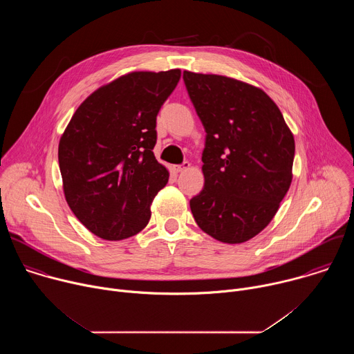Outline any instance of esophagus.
Returning a JSON list of instances; mask_svg holds the SVG:
<instances>
[{"instance_id":"1","label":"esophagus","mask_w":354,"mask_h":354,"mask_svg":"<svg viewBox=\"0 0 354 354\" xmlns=\"http://www.w3.org/2000/svg\"><path fill=\"white\" fill-rule=\"evenodd\" d=\"M190 167V162H187V161H185L183 164H180V165H174L172 167V169H174V172H176V174H179V172H182V171H185V169H187Z\"/></svg>"}]
</instances>
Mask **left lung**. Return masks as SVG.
Masks as SVG:
<instances>
[{
  "label": "left lung",
  "mask_w": 354,
  "mask_h": 354,
  "mask_svg": "<svg viewBox=\"0 0 354 354\" xmlns=\"http://www.w3.org/2000/svg\"><path fill=\"white\" fill-rule=\"evenodd\" d=\"M183 81L206 131L205 186L190 200L192 214L217 241H249L272 221L291 185L292 133L261 88L190 71Z\"/></svg>",
  "instance_id": "left-lung-1"
}]
</instances>
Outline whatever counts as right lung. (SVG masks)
I'll return each instance as SVG.
<instances>
[{
  "instance_id": "obj_1",
  "label": "right lung",
  "mask_w": 354,
  "mask_h": 354,
  "mask_svg": "<svg viewBox=\"0 0 354 354\" xmlns=\"http://www.w3.org/2000/svg\"><path fill=\"white\" fill-rule=\"evenodd\" d=\"M180 70L136 71L91 93L59 144L67 203L95 235L120 241L149 221L151 201L169 174L153 153L157 115Z\"/></svg>"
}]
</instances>
